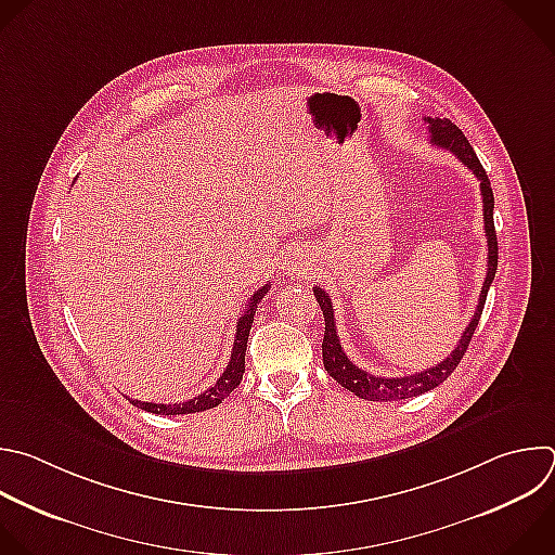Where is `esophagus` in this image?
I'll list each match as a JSON object with an SVG mask.
<instances>
[{
	"instance_id": "obj_1",
	"label": "esophagus",
	"mask_w": 555,
	"mask_h": 555,
	"mask_svg": "<svg viewBox=\"0 0 555 555\" xmlns=\"http://www.w3.org/2000/svg\"><path fill=\"white\" fill-rule=\"evenodd\" d=\"M279 268L287 276H305L311 270V261L302 248H289V250H285Z\"/></svg>"
}]
</instances>
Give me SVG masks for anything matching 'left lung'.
<instances>
[{
	"label": "left lung",
	"instance_id": "left-lung-1",
	"mask_svg": "<svg viewBox=\"0 0 555 555\" xmlns=\"http://www.w3.org/2000/svg\"><path fill=\"white\" fill-rule=\"evenodd\" d=\"M425 121L429 124V134H431V143L440 145L449 152H453L479 180V190H481V203H483V231H486V240H488V270H486V281L479 294V302L475 309V315L470 318L468 326L464 328L460 341L455 344V348L451 350V354L436 363L434 367H427L423 373L416 375H405V377H382V375H373L361 371L359 365H354L346 352L341 350L339 344V335L335 328V318H333V305L328 294L322 287H313V296L322 309L324 315V339H322V361L326 373L348 392H352L359 399L365 401H403V399H412L418 395H425L434 388H438L442 382H447V377L455 371L457 363L462 361L464 352L468 350V344L473 339V333L479 324L483 305H486V296L490 289V283L494 281L496 274V259H499V246H496V231H494V196H492V188L486 169L481 167L475 150L470 147L468 139L464 137V132L451 121V119H440V117H425Z\"/></svg>",
	"mask_w": 555,
	"mask_h": 555
}]
</instances>
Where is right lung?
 Returning <instances> with one entry per match:
<instances>
[{"label": "right lung", "mask_w": 555, "mask_h": 555, "mask_svg": "<svg viewBox=\"0 0 555 555\" xmlns=\"http://www.w3.org/2000/svg\"><path fill=\"white\" fill-rule=\"evenodd\" d=\"M270 285H263L259 292H255L244 309V313L237 320V333H235V341H233V350H231V361L227 365V371L220 375V379L207 388L205 392H201L198 397L184 401V403H147V401H132L128 399L132 405H137L139 410H145L150 414H163V416H176V414H196V412H207L216 405L222 403V399H227L240 384L246 371V346H248V335H250V326L255 320V311L257 305L263 300V296L268 294Z\"/></svg>", "instance_id": "add662e5"}]
</instances>
